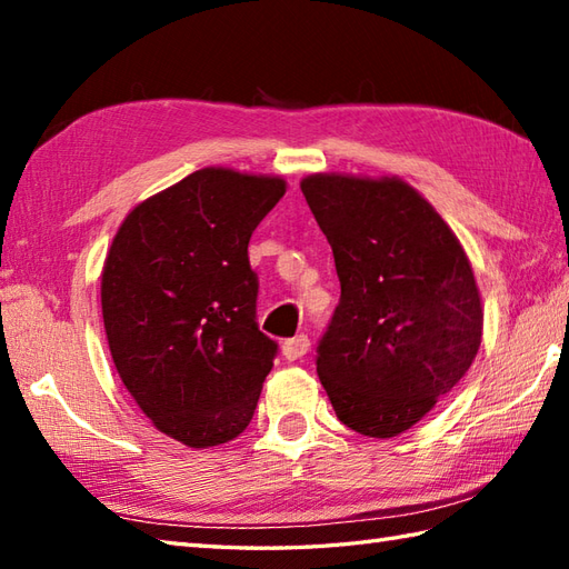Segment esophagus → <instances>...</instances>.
I'll use <instances>...</instances> for the list:
<instances>
[{
  "label": "esophagus",
  "instance_id": "esophagus-1",
  "mask_svg": "<svg viewBox=\"0 0 569 569\" xmlns=\"http://www.w3.org/2000/svg\"><path fill=\"white\" fill-rule=\"evenodd\" d=\"M308 349H310L308 335H296V337H291V340H286L281 345V352H283V357L288 361H296V359H300L303 355H308Z\"/></svg>",
  "mask_w": 569,
  "mask_h": 569
}]
</instances>
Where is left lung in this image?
Returning a JSON list of instances; mask_svg holds the SVG:
<instances>
[{
	"label": "left lung",
	"instance_id": "8db88e82",
	"mask_svg": "<svg viewBox=\"0 0 569 569\" xmlns=\"http://www.w3.org/2000/svg\"><path fill=\"white\" fill-rule=\"evenodd\" d=\"M300 190L342 288L318 342V377L347 428L396 438L455 389L479 352L485 312L469 259L401 178L316 173Z\"/></svg>",
	"mask_w": 569,
	"mask_h": 569
}]
</instances>
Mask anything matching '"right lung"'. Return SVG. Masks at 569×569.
I'll return each instance as SVG.
<instances>
[{"label": "right lung", "instance_id": "add662e5", "mask_svg": "<svg viewBox=\"0 0 569 569\" xmlns=\"http://www.w3.org/2000/svg\"><path fill=\"white\" fill-rule=\"evenodd\" d=\"M283 192V178L202 168L137 204L107 251L102 320L119 379L196 450L244 432L273 367L247 249Z\"/></svg>", "mask_w": 569, "mask_h": 569}]
</instances>
